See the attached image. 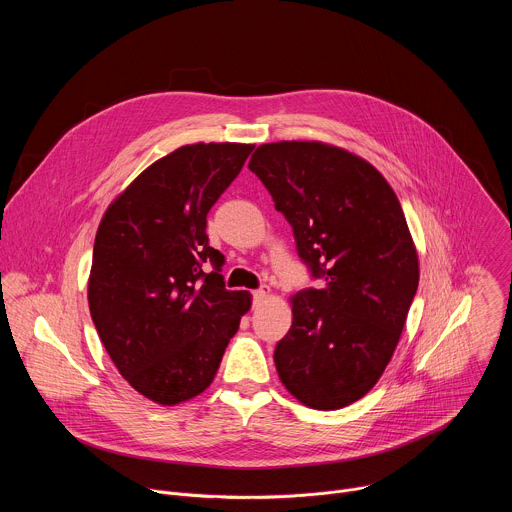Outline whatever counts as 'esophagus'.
Masks as SVG:
<instances>
[{"instance_id": "34e87169", "label": "esophagus", "mask_w": 512, "mask_h": 512, "mask_svg": "<svg viewBox=\"0 0 512 512\" xmlns=\"http://www.w3.org/2000/svg\"><path fill=\"white\" fill-rule=\"evenodd\" d=\"M269 296H271V289H269L267 285L255 289V291H253V306H261Z\"/></svg>"}]
</instances>
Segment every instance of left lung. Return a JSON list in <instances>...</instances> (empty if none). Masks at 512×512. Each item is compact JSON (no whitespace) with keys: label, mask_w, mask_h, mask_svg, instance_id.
<instances>
[{"label":"left lung","mask_w":512,"mask_h":512,"mask_svg":"<svg viewBox=\"0 0 512 512\" xmlns=\"http://www.w3.org/2000/svg\"><path fill=\"white\" fill-rule=\"evenodd\" d=\"M249 170L294 229L320 289L291 298L275 346L285 389L312 409H340L381 379L419 283L417 251L387 180L362 158L320 141L263 143Z\"/></svg>","instance_id":"left-lung-1"}]
</instances>
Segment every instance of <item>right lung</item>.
Listing matches in <instances>:
<instances>
[{"label": "right lung", "mask_w": 512, "mask_h": 512, "mask_svg": "<svg viewBox=\"0 0 512 512\" xmlns=\"http://www.w3.org/2000/svg\"><path fill=\"white\" fill-rule=\"evenodd\" d=\"M251 143H194L143 170L107 208L89 277L95 328L123 379L176 405L214 379L249 291H229L206 214L239 176Z\"/></svg>", "instance_id": "right-lung-1"}]
</instances>
